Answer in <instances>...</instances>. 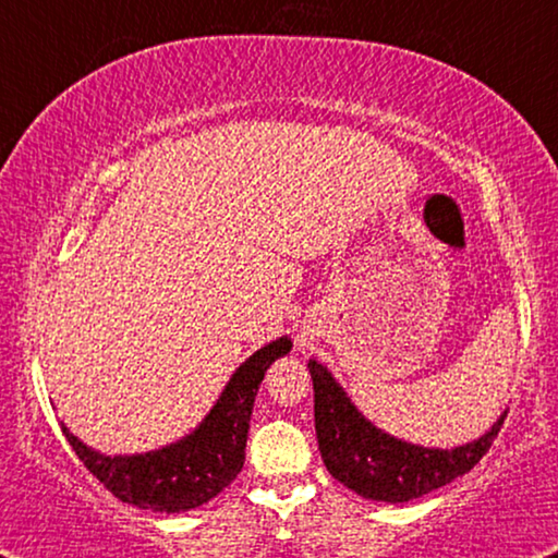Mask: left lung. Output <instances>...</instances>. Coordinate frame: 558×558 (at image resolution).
I'll return each instance as SVG.
<instances>
[{
	"instance_id": "8db88e82",
	"label": "left lung",
	"mask_w": 558,
	"mask_h": 558,
	"mask_svg": "<svg viewBox=\"0 0 558 558\" xmlns=\"http://www.w3.org/2000/svg\"><path fill=\"white\" fill-rule=\"evenodd\" d=\"M315 393V436L332 478L363 498L405 504L451 484L484 459L506 411L484 436L453 448H428L386 434L355 409L320 361H307Z\"/></svg>"
}]
</instances>
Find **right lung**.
<instances>
[{
    "label": "right lung",
    "instance_id": "obj_1",
    "mask_svg": "<svg viewBox=\"0 0 558 558\" xmlns=\"http://www.w3.org/2000/svg\"><path fill=\"white\" fill-rule=\"evenodd\" d=\"M290 348L288 336L257 348L238 365L205 418L190 434L155 451L107 456L82 444L64 423L62 434L87 471L120 501L160 513L197 509L230 486L243 469L257 388L265 371Z\"/></svg>",
    "mask_w": 558,
    "mask_h": 558
}]
</instances>
